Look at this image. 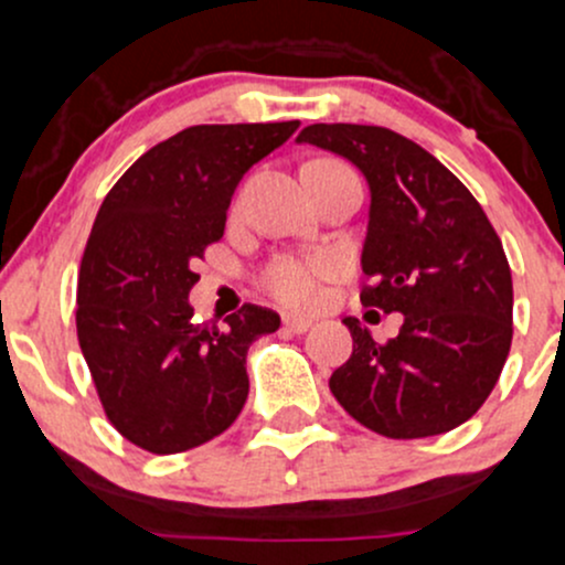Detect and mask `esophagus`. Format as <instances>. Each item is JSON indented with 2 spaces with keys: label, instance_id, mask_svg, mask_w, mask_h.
Segmentation results:
<instances>
[{
  "label": "esophagus",
  "instance_id": "esophagus-1",
  "mask_svg": "<svg viewBox=\"0 0 565 565\" xmlns=\"http://www.w3.org/2000/svg\"><path fill=\"white\" fill-rule=\"evenodd\" d=\"M311 319H302V317H289V313H287V317H284V328H287L289 332H298V335H300V332H306L308 328H311Z\"/></svg>",
  "mask_w": 565,
  "mask_h": 565
}]
</instances>
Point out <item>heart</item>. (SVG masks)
I'll return each instance as SVG.
<instances>
[{"instance_id": "1", "label": "heart", "mask_w": 565, "mask_h": 565, "mask_svg": "<svg viewBox=\"0 0 565 565\" xmlns=\"http://www.w3.org/2000/svg\"><path fill=\"white\" fill-rule=\"evenodd\" d=\"M341 259L328 252L281 254L263 270V287L289 308H311L322 298V284L341 273Z\"/></svg>"}]
</instances>
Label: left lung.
Returning a JSON list of instances; mask_svg holds the SVG:
<instances>
[{
  "mask_svg": "<svg viewBox=\"0 0 565 565\" xmlns=\"http://www.w3.org/2000/svg\"><path fill=\"white\" fill-rule=\"evenodd\" d=\"M298 142L349 159L371 189L362 306L403 313L376 343L358 319L352 358L332 371L335 401L373 433L425 438L482 408L512 347V270L482 205L433 153L365 124H311Z\"/></svg>",
  "mask_w": 565,
  "mask_h": 565,
  "instance_id": "left-lung-1",
  "label": "left lung"
}]
</instances>
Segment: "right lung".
<instances>
[{
	"label": "right lung",
	"mask_w": 565,
	"mask_h": 565,
	"mask_svg": "<svg viewBox=\"0 0 565 565\" xmlns=\"http://www.w3.org/2000/svg\"><path fill=\"white\" fill-rule=\"evenodd\" d=\"M298 127L183 129L142 153L94 218L78 273L81 352L110 425L146 452L200 447L246 403L248 347L281 319L246 302L227 328L192 322L194 263L224 235L241 178Z\"/></svg>",
	"instance_id": "right-lung-1"
}]
</instances>
